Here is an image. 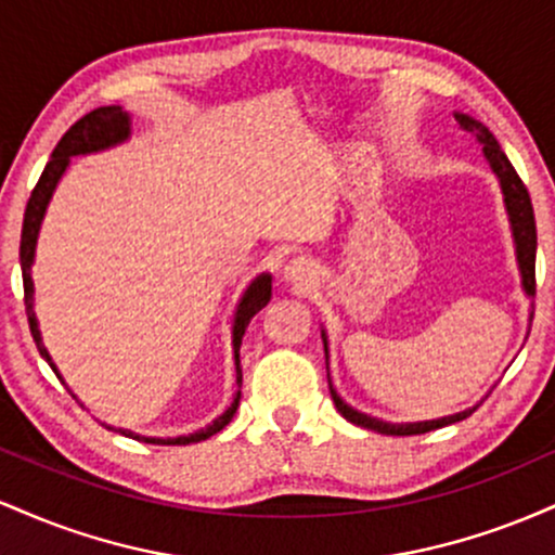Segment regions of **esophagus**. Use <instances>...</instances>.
Instances as JSON below:
<instances>
[{"mask_svg": "<svg viewBox=\"0 0 555 555\" xmlns=\"http://www.w3.org/2000/svg\"><path fill=\"white\" fill-rule=\"evenodd\" d=\"M284 279L289 284L299 286V289H308L310 284H315L313 263H310V260H305V258L289 260V263L284 266Z\"/></svg>", "mask_w": 555, "mask_h": 555, "instance_id": "34e87169", "label": "esophagus"}]
</instances>
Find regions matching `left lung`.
Here are the masks:
<instances>
[{"instance_id": "left-lung-1", "label": "left lung", "mask_w": 555, "mask_h": 555, "mask_svg": "<svg viewBox=\"0 0 555 555\" xmlns=\"http://www.w3.org/2000/svg\"><path fill=\"white\" fill-rule=\"evenodd\" d=\"M456 122L464 132L475 135L477 143L482 145V154H486L490 169L493 175L499 177L501 182V193H503V203H506V214H508V224H512V237L514 245H517V263H519V273H521V289H525L527 297H534V253H538V229H534V214H532V201L530 193H527L525 182L519 180L517 169L512 167L506 154L501 151L499 140L493 138V132L488 130L486 125L477 122V119L467 117V114H454ZM530 323H532V313H530ZM323 347H326V358H328V341H326V331H323ZM331 399H334L336 410L341 412V417H347L349 423L360 425V428L384 433V436H420V433H430L443 428V425L460 423V420L469 417L477 406L473 410L456 412V415L449 417H438V420H425V423H384V420L362 415V412L352 410V406L344 401L339 393L334 391L331 386Z\"/></svg>"}]
</instances>
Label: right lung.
Returning a JSON list of instances; mask_svg holds the SVG:
<instances>
[{
    "label": "right lung",
    "mask_w": 555,
    "mask_h": 555,
    "mask_svg": "<svg viewBox=\"0 0 555 555\" xmlns=\"http://www.w3.org/2000/svg\"><path fill=\"white\" fill-rule=\"evenodd\" d=\"M130 138V114H127L122 106H99V109L88 112L86 117H80L69 130L62 135L60 143H56L52 158H49L47 169L41 171V180L36 182L34 193L28 197V206H25V216H23V234H21V269H23V289H25V313H28V326L30 334H34V341L41 352V358L52 365V371L56 373V378H62L56 365L52 362V354L47 352L41 341V331H38V321L34 313V279H30V266H34L36 258V242H38V232H41V221L47 216V206L52 201L56 182L62 180L69 167V158L73 156H86V154H95V151H106L112 145L125 143ZM271 299V276L269 273H260L258 279H253V284L247 286L245 295H242L237 310H234V323H232V349H234V373H237V388L242 386V367H240V344L242 336H245L247 323L253 321V315L258 310H263ZM240 406V391L234 393L232 404L221 412L219 417L214 420L211 425L206 428L188 433V436H177V438H149V436H138V433L125 430V428H112L109 430L122 433L127 438H135V441L143 443H162V446H188V443H197L211 438L214 433L224 430L229 423H232L234 412Z\"/></svg>",
    "instance_id": "obj_1"
}]
</instances>
